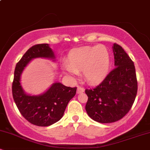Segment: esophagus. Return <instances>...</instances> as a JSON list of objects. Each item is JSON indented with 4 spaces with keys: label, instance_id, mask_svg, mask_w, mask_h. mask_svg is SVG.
I'll list each match as a JSON object with an SVG mask.
<instances>
[{
    "label": "esophagus",
    "instance_id": "esophagus-1",
    "mask_svg": "<svg viewBox=\"0 0 150 150\" xmlns=\"http://www.w3.org/2000/svg\"><path fill=\"white\" fill-rule=\"evenodd\" d=\"M84 91H85V89H84L83 87H80V86H78V87H77V94H80V93L83 92Z\"/></svg>",
    "mask_w": 150,
    "mask_h": 150
}]
</instances>
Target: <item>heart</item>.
I'll list each match as a JSON object with an SVG mask.
<instances>
[{
  "label": "heart",
  "mask_w": 150,
  "mask_h": 150,
  "mask_svg": "<svg viewBox=\"0 0 150 150\" xmlns=\"http://www.w3.org/2000/svg\"><path fill=\"white\" fill-rule=\"evenodd\" d=\"M68 65L63 66L66 75H77L79 71L89 82H97L107 73L110 65L108 50L103 46L85 47L72 51L68 58Z\"/></svg>",
  "instance_id": "1"
}]
</instances>
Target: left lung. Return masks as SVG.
<instances>
[{
  "label": "left lung",
  "mask_w": 150,
  "mask_h": 150,
  "mask_svg": "<svg viewBox=\"0 0 150 150\" xmlns=\"http://www.w3.org/2000/svg\"><path fill=\"white\" fill-rule=\"evenodd\" d=\"M116 68L95 88L87 89L85 109L92 119L110 123L121 119L135 101L137 82L133 62L121 46L113 44Z\"/></svg>",
  "instance_id": "1"
}]
</instances>
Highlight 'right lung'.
Wrapping results in <instances>:
<instances>
[{"instance_id": "obj_1", "label": "right lung", "mask_w": 150, "mask_h": 150, "mask_svg": "<svg viewBox=\"0 0 150 150\" xmlns=\"http://www.w3.org/2000/svg\"><path fill=\"white\" fill-rule=\"evenodd\" d=\"M44 58L55 61V55L48 44H37L27 50L17 63L12 92L15 104L26 120L38 126H49L63 117L67 105L76 94V87L55 82L42 94L30 95L21 85V75L25 67L34 58Z\"/></svg>"}]
</instances>
